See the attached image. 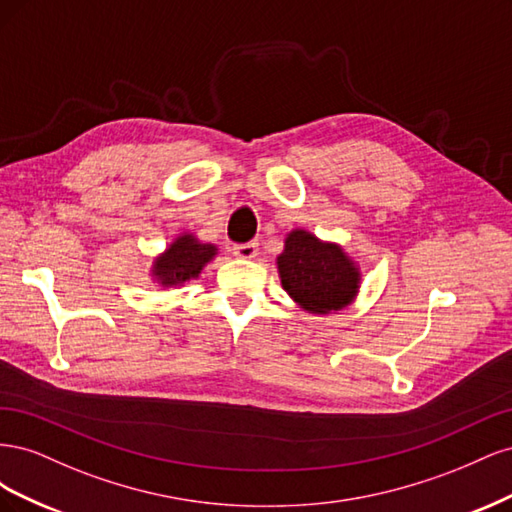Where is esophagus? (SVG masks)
Here are the masks:
<instances>
[{
    "mask_svg": "<svg viewBox=\"0 0 512 512\" xmlns=\"http://www.w3.org/2000/svg\"><path fill=\"white\" fill-rule=\"evenodd\" d=\"M232 254L237 258H245V260H252L258 254V243L256 241H247V243H235L232 245Z\"/></svg>",
    "mask_w": 512,
    "mask_h": 512,
    "instance_id": "esophagus-1",
    "label": "esophagus"
}]
</instances>
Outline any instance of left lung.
I'll list each match as a JSON object with an SVG mask.
<instances>
[{
	"instance_id": "left-lung-1",
	"label": "left lung",
	"mask_w": 512,
	"mask_h": 512,
	"mask_svg": "<svg viewBox=\"0 0 512 512\" xmlns=\"http://www.w3.org/2000/svg\"><path fill=\"white\" fill-rule=\"evenodd\" d=\"M277 267L286 292L314 314L342 309L359 288L354 262L337 245L320 243L305 230L290 232Z\"/></svg>"
}]
</instances>
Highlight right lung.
I'll return each instance as SVG.
<instances>
[{
  "label": "right lung",
  "instance_id": "obj_1",
  "mask_svg": "<svg viewBox=\"0 0 512 512\" xmlns=\"http://www.w3.org/2000/svg\"><path fill=\"white\" fill-rule=\"evenodd\" d=\"M213 256V245L198 243L192 235H183L156 260L153 269L164 286H177L196 277Z\"/></svg>",
  "mask_w": 512,
  "mask_h": 512
}]
</instances>
